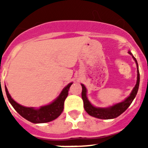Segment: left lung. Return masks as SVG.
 I'll use <instances>...</instances> for the list:
<instances>
[{"label": "left lung", "instance_id": "1", "mask_svg": "<svg viewBox=\"0 0 148 148\" xmlns=\"http://www.w3.org/2000/svg\"><path fill=\"white\" fill-rule=\"evenodd\" d=\"M128 53L133 57V60L135 61L137 67V80L136 84L135 87H133V90L130 92V95H128L127 97L124 101H121L119 103L115 104L112 106H109L108 108H98L92 105L89 99H87V88L83 84H82V97L84 101V108L85 111L88 113L90 116H93L95 118L100 119H115L116 117L119 116L121 113H123L129 108V106L131 104L132 101L133 99H135L136 95L137 92L138 90V86H139V71H138V63H137L136 59L135 57L133 56L130 50L128 51Z\"/></svg>", "mask_w": 148, "mask_h": 148}]
</instances>
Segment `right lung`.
Wrapping results in <instances>:
<instances>
[{"label": "right lung", "instance_id": "1", "mask_svg": "<svg viewBox=\"0 0 148 148\" xmlns=\"http://www.w3.org/2000/svg\"><path fill=\"white\" fill-rule=\"evenodd\" d=\"M72 84H73V82L68 84L63 89L60 95L50 104L41 106L38 108H28V107L21 105L11 97L6 86H5V90H6V96L10 103L22 117L29 121L30 122L40 124V123H46L53 121L61 114L64 110V101L67 97L68 91Z\"/></svg>", "mask_w": 148, "mask_h": 148}]
</instances>
